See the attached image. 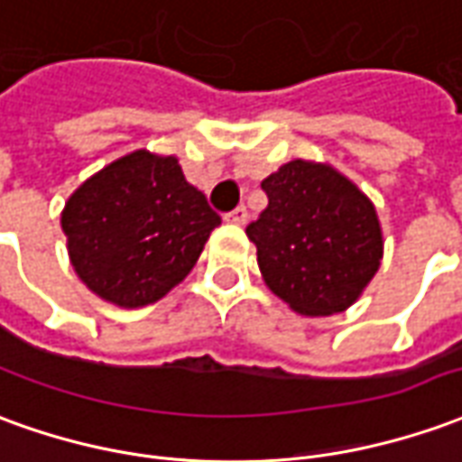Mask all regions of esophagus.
<instances>
[{
  "label": "esophagus",
  "instance_id": "obj_1",
  "mask_svg": "<svg viewBox=\"0 0 462 462\" xmlns=\"http://www.w3.org/2000/svg\"><path fill=\"white\" fill-rule=\"evenodd\" d=\"M225 220L232 222V225H245V222H247V209L235 208L232 212H227V215H225Z\"/></svg>",
  "mask_w": 462,
  "mask_h": 462
}]
</instances>
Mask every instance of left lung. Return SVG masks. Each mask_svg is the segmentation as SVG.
<instances>
[{"label":"left lung","instance_id":"obj_1","mask_svg":"<svg viewBox=\"0 0 462 462\" xmlns=\"http://www.w3.org/2000/svg\"><path fill=\"white\" fill-rule=\"evenodd\" d=\"M267 208L247 225L267 287L300 315L350 308L383 260L373 202L330 164L292 160L263 180Z\"/></svg>","mask_w":462,"mask_h":462}]
</instances>
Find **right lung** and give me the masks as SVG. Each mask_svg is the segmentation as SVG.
<instances>
[{
  "mask_svg": "<svg viewBox=\"0 0 462 462\" xmlns=\"http://www.w3.org/2000/svg\"><path fill=\"white\" fill-rule=\"evenodd\" d=\"M220 222L175 157L144 150L89 177L62 212L74 273L119 308L164 298L195 267Z\"/></svg>",
  "mask_w": 462,
  "mask_h": 462,
  "instance_id": "1",
  "label": "right lung"
}]
</instances>
